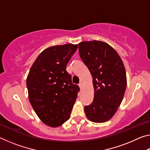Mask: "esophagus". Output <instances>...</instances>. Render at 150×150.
Wrapping results in <instances>:
<instances>
[{"instance_id":"1","label":"esophagus","mask_w":150,"mask_h":150,"mask_svg":"<svg viewBox=\"0 0 150 150\" xmlns=\"http://www.w3.org/2000/svg\"><path fill=\"white\" fill-rule=\"evenodd\" d=\"M79 88H81H81H83V84H82V83H79Z\"/></svg>"}]
</instances>
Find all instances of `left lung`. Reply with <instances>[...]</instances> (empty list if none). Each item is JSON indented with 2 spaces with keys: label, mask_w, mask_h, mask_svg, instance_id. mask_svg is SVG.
Segmentation results:
<instances>
[{
  "label": "left lung",
  "mask_w": 150,
  "mask_h": 150,
  "mask_svg": "<svg viewBox=\"0 0 150 150\" xmlns=\"http://www.w3.org/2000/svg\"><path fill=\"white\" fill-rule=\"evenodd\" d=\"M80 57L93 77L94 99L85 106L88 120L105 122L120 105L127 79L124 63L118 53L107 43L93 40L79 44Z\"/></svg>",
  "instance_id": "left-lung-1"
}]
</instances>
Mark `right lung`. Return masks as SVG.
Listing matches in <instances>:
<instances>
[{
	"instance_id": "right-lung-1",
	"label": "right lung",
	"mask_w": 150,
	"mask_h": 150,
	"mask_svg": "<svg viewBox=\"0 0 150 150\" xmlns=\"http://www.w3.org/2000/svg\"><path fill=\"white\" fill-rule=\"evenodd\" d=\"M78 47L67 44L47 47L33 63L26 79L30 104L46 125L58 127L70 117L80 88L72 83L67 64Z\"/></svg>"
}]
</instances>
